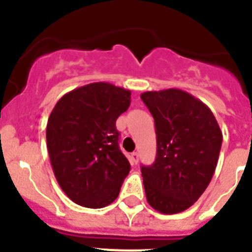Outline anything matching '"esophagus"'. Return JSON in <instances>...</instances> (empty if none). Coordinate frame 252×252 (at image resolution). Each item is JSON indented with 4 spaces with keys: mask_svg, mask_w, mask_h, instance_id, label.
<instances>
[{
    "mask_svg": "<svg viewBox=\"0 0 252 252\" xmlns=\"http://www.w3.org/2000/svg\"><path fill=\"white\" fill-rule=\"evenodd\" d=\"M130 158H131V162H132L133 165H136L137 162H139V154H137L136 151H133V153L130 155Z\"/></svg>",
    "mask_w": 252,
    "mask_h": 252,
    "instance_id": "esophagus-1",
    "label": "esophagus"
}]
</instances>
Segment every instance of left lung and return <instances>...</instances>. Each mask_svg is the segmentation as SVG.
Segmentation results:
<instances>
[{
    "mask_svg": "<svg viewBox=\"0 0 252 252\" xmlns=\"http://www.w3.org/2000/svg\"><path fill=\"white\" fill-rule=\"evenodd\" d=\"M141 99L157 130L155 161L141 166L146 199L164 215L183 212L212 179L222 145L221 128L212 111L184 91L144 92Z\"/></svg>",
    "mask_w": 252,
    "mask_h": 252,
    "instance_id": "1",
    "label": "left lung"
}]
</instances>
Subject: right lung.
<instances>
[{
	"label": "right lung",
	"instance_id": "obj_1",
	"mask_svg": "<svg viewBox=\"0 0 252 252\" xmlns=\"http://www.w3.org/2000/svg\"><path fill=\"white\" fill-rule=\"evenodd\" d=\"M131 92L91 83L64 94L49 116L46 145L60 188L74 203L102 208L119 197L130 162L119 146L116 120Z\"/></svg>",
	"mask_w": 252,
	"mask_h": 252
}]
</instances>
